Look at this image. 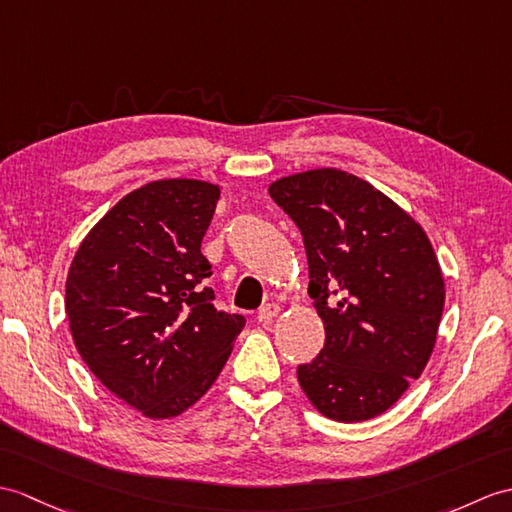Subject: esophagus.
<instances>
[{
	"instance_id": "34e87169",
	"label": "esophagus",
	"mask_w": 512,
	"mask_h": 512,
	"mask_svg": "<svg viewBox=\"0 0 512 512\" xmlns=\"http://www.w3.org/2000/svg\"><path fill=\"white\" fill-rule=\"evenodd\" d=\"M279 314V305L277 303H266L261 305V310L257 312V320L259 323H268V320H272Z\"/></svg>"
}]
</instances>
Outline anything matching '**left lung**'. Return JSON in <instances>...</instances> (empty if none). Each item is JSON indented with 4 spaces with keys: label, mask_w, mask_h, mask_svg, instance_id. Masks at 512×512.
Wrapping results in <instances>:
<instances>
[{
    "label": "left lung",
    "mask_w": 512,
    "mask_h": 512,
    "mask_svg": "<svg viewBox=\"0 0 512 512\" xmlns=\"http://www.w3.org/2000/svg\"><path fill=\"white\" fill-rule=\"evenodd\" d=\"M270 196L303 235L325 347L296 368L325 417L386 412L430 360L445 283L425 231L371 183L334 168L285 176Z\"/></svg>",
    "instance_id": "obj_1"
}]
</instances>
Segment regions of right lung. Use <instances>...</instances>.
Segmentation results:
<instances>
[{"instance_id":"right-lung-1","label":"right lung","mask_w":512,"mask_h":512,"mask_svg":"<svg viewBox=\"0 0 512 512\" xmlns=\"http://www.w3.org/2000/svg\"><path fill=\"white\" fill-rule=\"evenodd\" d=\"M218 185L170 178L124 196L71 261L65 312L89 371L150 419L178 417L216 382L246 318L213 307L200 242Z\"/></svg>"}]
</instances>
